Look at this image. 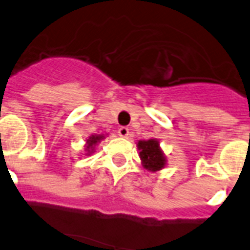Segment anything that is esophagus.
Listing matches in <instances>:
<instances>
[{"label":"esophagus","mask_w":250,"mask_h":250,"mask_svg":"<svg viewBox=\"0 0 250 250\" xmlns=\"http://www.w3.org/2000/svg\"><path fill=\"white\" fill-rule=\"evenodd\" d=\"M118 133H119V136L127 137L129 135V129L127 127H121V128L118 129Z\"/></svg>","instance_id":"34e87169"}]
</instances>
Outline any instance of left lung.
Wrapping results in <instances>:
<instances>
[{
	"instance_id": "left-lung-1",
	"label": "left lung",
	"mask_w": 250,
	"mask_h": 250,
	"mask_svg": "<svg viewBox=\"0 0 250 250\" xmlns=\"http://www.w3.org/2000/svg\"><path fill=\"white\" fill-rule=\"evenodd\" d=\"M137 148L140 150V158L143 166L149 171H158L166 165L162 149L160 148V141L156 139L140 140L137 143Z\"/></svg>"
}]
</instances>
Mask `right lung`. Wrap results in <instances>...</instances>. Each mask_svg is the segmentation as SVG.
<instances>
[{
  "mask_svg": "<svg viewBox=\"0 0 250 250\" xmlns=\"http://www.w3.org/2000/svg\"><path fill=\"white\" fill-rule=\"evenodd\" d=\"M104 137H105L104 135H92V136H89V139L86 140V145H85V150L88 152L86 153L88 156L94 152V145L97 144V143H100Z\"/></svg>",
  "mask_w": 250,
  "mask_h": 250,
  "instance_id": "1",
  "label": "right lung"
}]
</instances>
